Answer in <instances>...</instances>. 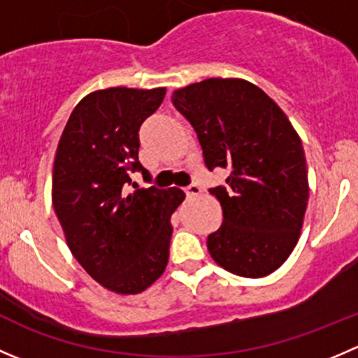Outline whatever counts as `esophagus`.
<instances>
[{"instance_id": "esophagus-1", "label": "esophagus", "mask_w": 358, "mask_h": 358, "mask_svg": "<svg viewBox=\"0 0 358 358\" xmlns=\"http://www.w3.org/2000/svg\"><path fill=\"white\" fill-rule=\"evenodd\" d=\"M201 192H202L201 187L196 185V183H192V185H189V187H187V189H185L187 197H196V196H199Z\"/></svg>"}]
</instances>
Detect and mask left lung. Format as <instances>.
Instances as JSON below:
<instances>
[{"label":"left lung","mask_w":358,"mask_h":358,"mask_svg":"<svg viewBox=\"0 0 358 358\" xmlns=\"http://www.w3.org/2000/svg\"><path fill=\"white\" fill-rule=\"evenodd\" d=\"M171 100L196 129L206 166L230 169L227 187L211 189L223 211L208 236L211 258L248 279L275 272L298 243L308 204L305 150L291 121L239 78L204 79Z\"/></svg>","instance_id":"1"}]
</instances>
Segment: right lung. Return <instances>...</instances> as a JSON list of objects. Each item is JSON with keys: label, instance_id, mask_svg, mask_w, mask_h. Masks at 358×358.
<instances>
[{"label": "right lung", "instance_id": "add662e5", "mask_svg": "<svg viewBox=\"0 0 358 358\" xmlns=\"http://www.w3.org/2000/svg\"><path fill=\"white\" fill-rule=\"evenodd\" d=\"M166 88L96 90L72 110L55 154L52 202L66 243L92 279L115 294H138L164 273L171 215L183 190L138 189V129ZM134 189H131V185Z\"/></svg>", "mask_w": 358, "mask_h": 358}]
</instances>
